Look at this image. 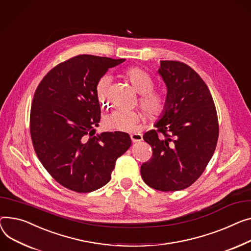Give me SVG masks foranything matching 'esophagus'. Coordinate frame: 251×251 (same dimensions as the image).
<instances>
[{
  "label": "esophagus",
  "mask_w": 251,
  "mask_h": 251,
  "mask_svg": "<svg viewBox=\"0 0 251 251\" xmlns=\"http://www.w3.org/2000/svg\"><path fill=\"white\" fill-rule=\"evenodd\" d=\"M130 138L133 143H136V142H139L142 140V135L139 134V133H134V134L130 135Z\"/></svg>",
  "instance_id": "obj_1"
}]
</instances>
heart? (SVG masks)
I'll return each mask as SVG.
<instances>
[{"label": "heart", "instance_id": "heart-1", "mask_svg": "<svg viewBox=\"0 0 251 251\" xmlns=\"http://www.w3.org/2000/svg\"><path fill=\"white\" fill-rule=\"evenodd\" d=\"M125 78L130 82L139 97V105L146 117L150 120H156L163 115L168 105L166 97L160 91L154 90V79L147 72L138 66H130L124 72ZM112 81L110 75H103L97 85V97L102 106L108 105L107 91ZM142 120L139 111L116 110L104 118V126L108 130L132 132Z\"/></svg>", "mask_w": 251, "mask_h": 251}]
</instances>
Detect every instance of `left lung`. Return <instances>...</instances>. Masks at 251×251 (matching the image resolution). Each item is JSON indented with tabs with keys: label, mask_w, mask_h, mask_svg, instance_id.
Returning a JSON list of instances; mask_svg holds the SVG:
<instances>
[{
	"label": "left lung",
	"mask_w": 251,
	"mask_h": 251,
	"mask_svg": "<svg viewBox=\"0 0 251 251\" xmlns=\"http://www.w3.org/2000/svg\"><path fill=\"white\" fill-rule=\"evenodd\" d=\"M158 74L168 89V105L155 129L143 135L152 156L140 172L150 188L176 192L204 173L218 141V116L207 85L191 66L161 60Z\"/></svg>",
	"instance_id": "obj_1"
}]
</instances>
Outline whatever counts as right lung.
Returning a JSON list of instances; mask_svg holds the SVG:
<instances>
[{
    "label": "right lung",
    "instance_id": "right-lung-1",
    "mask_svg": "<svg viewBox=\"0 0 251 251\" xmlns=\"http://www.w3.org/2000/svg\"><path fill=\"white\" fill-rule=\"evenodd\" d=\"M124 60L76 55L49 71L33 97V147L49 175L71 191L90 193L105 186L117 158L131 145L125 132L95 135L101 119L98 81Z\"/></svg>",
    "mask_w": 251,
    "mask_h": 251
}]
</instances>
